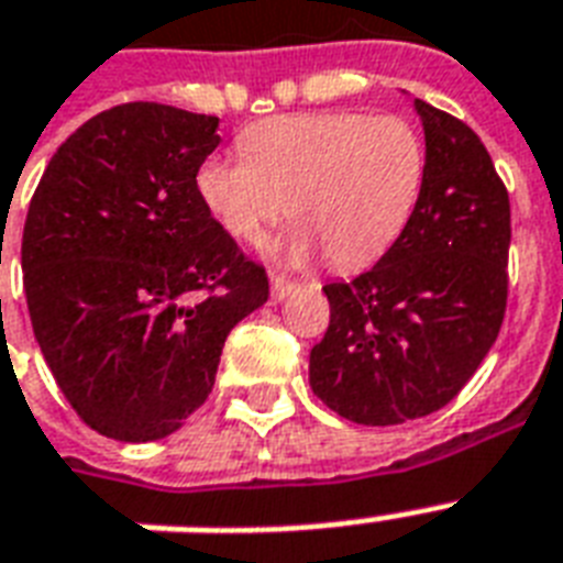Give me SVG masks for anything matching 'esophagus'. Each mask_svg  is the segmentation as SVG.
Segmentation results:
<instances>
[{"instance_id": "34e87169", "label": "esophagus", "mask_w": 563, "mask_h": 563, "mask_svg": "<svg viewBox=\"0 0 563 563\" xmlns=\"http://www.w3.org/2000/svg\"><path fill=\"white\" fill-rule=\"evenodd\" d=\"M295 286H298V283H291L289 277H283V274H272V298L274 300L286 298V295H289Z\"/></svg>"}]
</instances>
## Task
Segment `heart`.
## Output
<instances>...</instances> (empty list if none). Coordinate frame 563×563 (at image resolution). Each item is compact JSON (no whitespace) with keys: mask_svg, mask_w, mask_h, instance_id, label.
I'll return each instance as SVG.
<instances>
[{"mask_svg":"<svg viewBox=\"0 0 563 563\" xmlns=\"http://www.w3.org/2000/svg\"><path fill=\"white\" fill-rule=\"evenodd\" d=\"M245 157L212 154L195 192L219 228L260 245L286 203V254H324L339 272L376 263L409 228L427 178V145L397 113H283L239 136Z\"/></svg>","mask_w":563,"mask_h":563,"instance_id":"heart-1","label":"heart"}]
</instances>
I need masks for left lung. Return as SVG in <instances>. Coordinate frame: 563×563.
<instances>
[{"label": "left lung", "mask_w": 563, "mask_h": 563, "mask_svg": "<svg viewBox=\"0 0 563 563\" xmlns=\"http://www.w3.org/2000/svg\"><path fill=\"white\" fill-rule=\"evenodd\" d=\"M415 110L427 136L418 210L371 272L327 283L330 327L309 353L312 391L365 427L444 409L506 318V184L473 128L420 99Z\"/></svg>", "instance_id": "obj_1"}]
</instances>
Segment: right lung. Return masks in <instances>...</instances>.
<instances>
[{"label": "right lung", "instance_id": "right-lung-1", "mask_svg": "<svg viewBox=\"0 0 563 563\" xmlns=\"http://www.w3.org/2000/svg\"><path fill=\"white\" fill-rule=\"evenodd\" d=\"M219 117L128 101L48 161L22 230V286L46 365L78 418L117 441L187 423L268 274L203 210L195 172Z\"/></svg>", "mask_w": 563, "mask_h": 563}]
</instances>
